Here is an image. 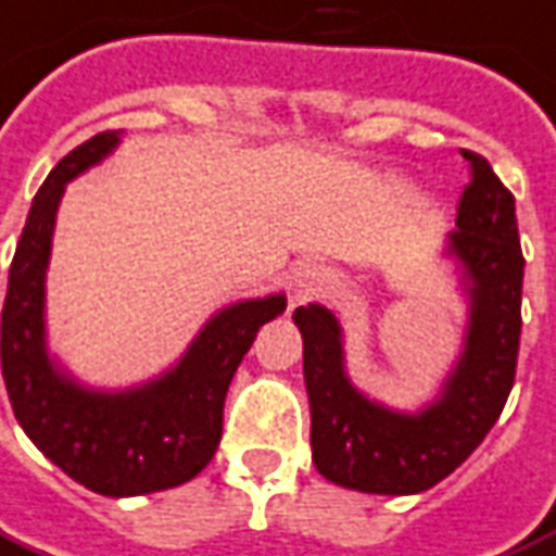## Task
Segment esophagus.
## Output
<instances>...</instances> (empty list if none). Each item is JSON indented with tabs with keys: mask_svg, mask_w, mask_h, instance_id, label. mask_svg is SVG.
<instances>
[{
	"mask_svg": "<svg viewBox=\"0 0 556 556\" xmlns=\"http://www.w3.org/2000/svg\"><path fill=\"white\" fill-rule=\"evenodd\" d=\"M325 283V269L316 263H302L290 278V304L307 302L319 287Z\"/></svg>",
	"mask_w": 556,
	"mask_h": 556,
	"instance_id": "obj_1",
	"label": "esophagus"
}]
</instances>
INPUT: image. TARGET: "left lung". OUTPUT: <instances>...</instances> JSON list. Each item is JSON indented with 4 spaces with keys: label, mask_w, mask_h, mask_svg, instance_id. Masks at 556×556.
Returning <instances> with one entry per match:
<instances>
[{
    "label": "left lung",
    "mask_w": 556,
    "mask_h": 556,
    "mask_svg": "<svg viewBox=\"0 0 556 556\" xmlns=\"http://www.w3.org/2000/svg\"><path fill=\"white\" fill-rule=\"evenodd\" d=\"M460 154L469 161V184L448 254L469 281L471 319L460 363L431 407L407 416L369 402L345 378L333 313L323 304L293 313L304 340L313 463L345 490L413 495L437 486L481 445L516 381L525 278L516 199L483 154Z\"/></svg>",
    "instance_id": "obj_1"
}]
</instances>
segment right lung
Segmentation results:
<instances>
[{
    "label": "right lung",
    "mask_w": 556,
    "mask_h": 556,
    "mask_svg": "<svg viewBox=\"0 0 556 556\" xmlns=\"http://www.w3.org/2000/svg\"><path fill=\"white\" fill-rule=\"evenodd\" d=\"M119 131H99L58 161L37 190L8 275L2 378L28 440L73 481L111 498L173 490L211 463L223 440L225 392L263 325L287 299H252L216 313L190 352L140 390L90 392L52 369L43 342V278L64 184L102 161Z\"/></svg>",
    "instance_id": "1"
}]
</instances>
